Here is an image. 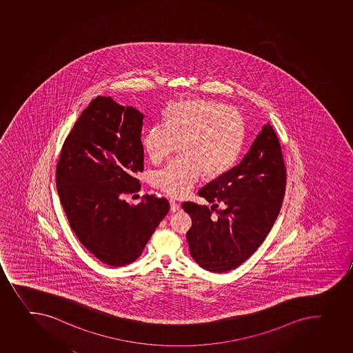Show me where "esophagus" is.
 Here are the masks:
<instances>
[{
	"mask_svg": "<svg viewBox=\"0 0 353 353\" xmlns=\"http://www.w3.org/2000/svg\"><path fill=\"white\" fill-rule=\"evenodd\" d=\"M170 205H171V212H178L179 210H180V204L171 199L170 201Z\"/></svg>",
	"mask_w": 353,
	"mask_h": 353,
	"instance_id": "esophagus-1",
	"label": "esophagus"
}]
</instances>
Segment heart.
I'll return each instance as SVG.
<instances>
[{"mask_svg": "<svg viewBox=\"0 0 353 353\" xmlns=\"http://www.w3.org/2000/svg\"><path fill=\"white\" fill-rule=\"evenodd\" d=\"M151 161H165L180 143L182 157L154 172L152 183L166 195L181 199L199 183L230 171L245 143V123L236 110L208 99L179 102L142 139Z\"/></svg>", "mask_w": 353, "mask_h": 353, "instance_id": "obj_1", "label": "heart"}]
</instances>
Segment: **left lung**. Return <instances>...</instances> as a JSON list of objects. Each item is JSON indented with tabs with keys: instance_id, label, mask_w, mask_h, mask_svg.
Listing matches in <instances>:
<instances>
[{
	"instance_id": "left-lung-1",
	"label": "left lung",
	"mask_w": 353,
	"mask_h": 353,
	"mask_svg": "<svg viewBox=\"0 0 353 353\" xmlns=\"http://www.w3.org/2000/svg\"><path fill=\"white\" fill-rule=\"evenodd\" d=\"M285 168L273 127L265 123L240 164L199 190L206 205L185 202L192 216L187 232L192 259L204 270L225 273L261 247L283 202ZM218 205L221 210H216ZM216 210L214 216L212 211Z\"/></svg>"
}]
</instances>
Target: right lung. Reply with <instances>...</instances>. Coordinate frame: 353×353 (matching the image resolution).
Masks as SVG:
<instances>
[{
    "mask_svg": "<svg viewBox=\"0 0 353 353\" xmlns=\"http://www.w3.org/2000/svg\"><path fill=\"white\" fill-rule=\"evenodd\" d=\"M143 118L133 106L97 96L66 137L56 170L70 226L80 243L109 266L137 261L170 210L168 199L154 195L134 206L123 199L141 188L134 174L143 171Z\"/></svg>",
    "mask_w": 353,
    "mask_h": 353,
    "instance_id": "right-lung-1",
    "label": "right lung"
}]
</instances>
